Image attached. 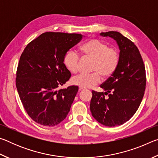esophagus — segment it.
Returning <instances> with one entry per match:
<instances>
[{"mask_svg": "<svg viewBox=\"0 0 158 158\" xmlns=\"http://www.w3.org/2000/svg\"><path fill=\"white\" fill-rule=\"evenodd\" d=\"M85 89V88H83V87H79V90H84Z\"/></svg>", "mask_w": 158, "mask_h": 158, "instance_id": "esophagus-1", "label": "esophagus"}]
</instances>
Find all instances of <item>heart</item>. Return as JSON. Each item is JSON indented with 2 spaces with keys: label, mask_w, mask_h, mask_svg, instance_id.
<instances>
[{
  "label": "heart",
  "mask_w": 158,
  "mask_h": 158,
  "mask_svg": "<svg viewBox=\"0 0 158 158\" xmlns=\"http://www.w3.org/2000/svg\"><path fill=\"white\" fill-rule=\"evenodd\" d=\"M84 56L93 59L91 74H81L72 79V84L83 88H93L104 78H109L115 71L119 63V53L114 48L101 40H90L80 47ZM66 69L72 74H77L79 70V56L73 50L68 51L63 58Z\"/></svg>",
  "instance_id": "heart-1"
}]
</instances>
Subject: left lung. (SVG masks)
<instances>
[{"mask_svg":"<svg viewBox=\"0 0 158 158\" xmlns=\"http://www.w3.org/2000/svg\"><path fill=\"white\" fill-rule=\"evenodd\" d=\"M100 35L116 42L119 63L115 73L100 85L105 92L92 91L90 109L100 123L114 127L129 121L137 111L146 89V69L139 51L129 39L116 31Z\"/></svg>","mask_w":158,"mask_h":158,"instance_id":"obj_1","label":"left lung"}]
</instances>
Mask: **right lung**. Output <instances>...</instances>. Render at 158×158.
Segmentation results:
<instances>
[{"mask_svg":"<svg viewBox=\"0 0 158 158\" xmlns=\"http://www.w3.org/2000/svg\"><path fill=\"white\" fill-rule=\"evenodd\" d=\"M82 37L77 33L47 32L31 42L21 55L16 86L25 110L38 124L55 126L68 116L79 88L57 89L71 76L63 58Z\"/></svg>","mask_w":158,"mask_h":158,"instance_id":"add662e5","label":"right lung"}]
</instances>
